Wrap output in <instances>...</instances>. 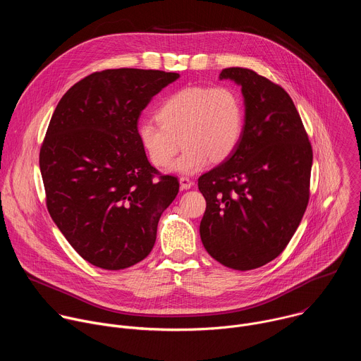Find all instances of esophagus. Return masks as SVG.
Listing matches in <instances>:
<instances>
[{"label": "esophagus", "mask_w": 361, "mask_h": 361, "mask_svg": "<svg viewBox=\"0 0 361 361\" xmlns=\"http://www.w3.org/2000/svg\"><path fill=\"white\" fill-rule=\"evenodd\" d=\"M192 180H190L188 177H180V187L181 190H188L192 187Z\"/></svg>", "instance_id": "esophagus-1"}]
</instances>
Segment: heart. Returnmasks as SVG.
I'll use <instances>...</instances> for the list:
<instances>
[{"label":"heart","mask_w":361,"mask_h":361,"mask_svg":"<svg viewBox=\"0 0 361 361\" xmlns=\"http://www.w3.org/2000/svg\"><path fill=\"white\" fill-rule=\"evenodd\" d=\"M159 124L137 127L140 144L149 163L167 167L181 144L184 151L173 171L194 174L210 161L220 164L237 151L245 126L241 95L226 85H188L167 95L156 111Z\"/></svg>","instance_id":"heart-1"}]
</instances>
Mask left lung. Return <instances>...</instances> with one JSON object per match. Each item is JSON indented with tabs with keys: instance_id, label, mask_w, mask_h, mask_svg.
I'll list each match as a JSON object with an SVG mask.
<instances>
[{
	"instance_id": "1",
	"label": "left lung",
	"mask_w": 361,
	"mask_h": 361,
	"mask_svg": "<svg viewBox=\"0 0 361 361\" xmlns=\"http://www.w3.org/2000/svg\"><path fill=\"white\" fill-rule=\"evenodd\" d=\"M220 78L241 85L245 126L233 156L198 178L207 201L200 235L213 259L245 271L274 260L294 235L310 197L313 149L283 87L240 67Z\"/></svg>"
}]
</instances>
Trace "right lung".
<instances>
[{"mask_svg": "<svg viewBox=\"0 0 361 361\" xmlns=\"http://www.w3.org/2000/svg\"><path fill=\"white\" fill-rule=\"evenodd\" d=\"M177 73L117 68L97 71L60 99L39 149L47 209L84 260L123 270L154 247L177 177L154 169L137 126L151 98Z\"/></svg>", "mask_w": 361, "mask_h": 361, "instance_id": "obj_1", "label": "right lung"}]
</instances>
